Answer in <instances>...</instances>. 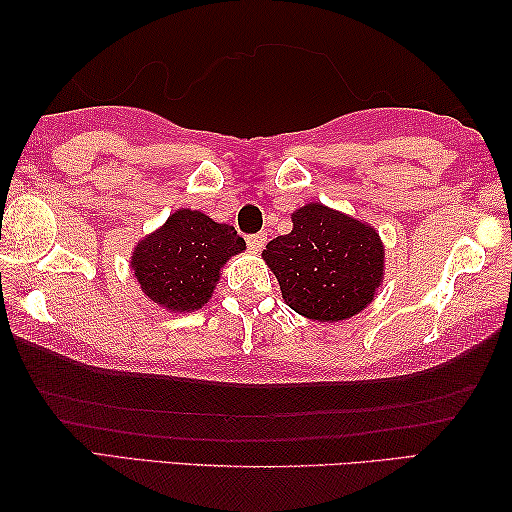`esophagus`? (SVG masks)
I'll list each match as a JSON object with an SVG mask.
<instances>
[{
    "instance_id": "1",
    "label": "esophagus",
    "mask_w": 512,
    "mask_h": 512,
    "mask_svg": "<svg viewBox=\"0 0 512 512\" xmlns=\"http://www.w3.org/2000/svg\"><path fill=\"white\" fill-rule=\"evenodd\" d=\"M265 240H267L265 233H251V236H247V247L251 251H261L263 245H265Z\"/></svg>"
}]
</instances>
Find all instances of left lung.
Returning a JSON list of instances; mask_svg holds the SVG:
<instances>
[{
	"label": "left lung",
	"mask_w": 512,
	"mask_h": 512,
	"mask_svg": "<svg viewBox=\"0 0 512 512\" xmlns=\"http://www.w3.org/2000/svg\"><path fill=\"white\" fill-rule=\"evenodd\" d=\"M263 258L292 311L317 322L354 317L383 279L379 233L322 204L299 208L292 231L267 242Z\"/></svg>",
	"instance_id": "8db88e82"
}]
</instances>
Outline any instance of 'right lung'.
<instances>
[{
  "mask_svg": "<svg viewBox=\"0 0 512 512\" xmlns=\"http://www.w3.org/2000/svg\"><path fill=\"white\" fill-rule=\"evenodd\" d=\"M245 249V240L229 224H217L199 211L174 213L133 251L142 292L167 311H197L220 279V267Z\"/></svg>",
  "mask_w": 512,
  "mask_h": 512,
  "instance_id": "1",
  "label": "right lung"
}]
</instances>
